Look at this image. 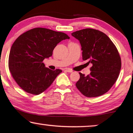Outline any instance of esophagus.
<instances>
[{"instance_id":"esophagus-1","label":"esophagus","mask_w":133,"mask_h":133,"mask_svg":"<svg viewBox=\"0 0 133 133\" xmlns=\"http://www.w3.org/2000/svg\"><path fill=\"white\" fill-rule=\"evenodd\" d=\"M64 71L66 72H72V70L71 69H69V68L64 69Z\"/></svg>"}]
</instances>
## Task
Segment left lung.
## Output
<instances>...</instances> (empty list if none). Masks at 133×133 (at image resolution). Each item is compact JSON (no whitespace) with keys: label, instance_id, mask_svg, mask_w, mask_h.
<instances>
[{"label":"left lung","instance_id":"8db88e82","mask_svg":"<svg viewBox=\"0 0 133 133\" xmlns=\"http://www.w3.org/2000/svg\"><path fill=\"white\" fill-rule=\"evenodd\" d=\"M71 35L79 41L82 59L92 64L89 75L79 72L76 87L86 97L103 95L113 86L120 72L121 60L116 47L107 35L98 30L85 29Z\"/></svg>","mask_w":133,"mask_h":133}]
</instances>
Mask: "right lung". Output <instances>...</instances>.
I'll return each instance as SVG.
<instances>
[{
    "label": "right lung",
    "instance_id": "right-lung-1",
    "mask_svg": "<svg viewBox=\"0 0 133 133\" xmlns=\"http://www.w3.org/2000/svg\"><path fill=\"white\" fill-rule=\"evenodd\" d=\"M69 38L64 32L41 27L21 34L12 45L9 57V70L17 84L35 95L45 91L62 71L45 68L42 61L52 56L58 43Z\"/></svg>",
    "mask_w": 133,
    "mask_h": 133
}]
</instances>
